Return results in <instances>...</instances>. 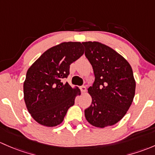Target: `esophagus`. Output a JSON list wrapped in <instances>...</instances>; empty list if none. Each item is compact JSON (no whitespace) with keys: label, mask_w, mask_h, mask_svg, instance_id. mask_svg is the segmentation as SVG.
Returning <instances> with one entry per match:
<instances>
[{"label":"esophagus","mask_w":155,"mask_h":155,"mask_svg":"<svg viewBox=\"0 0 155 155\" xmlns=\"http://www.w3.org/2000/svg\"><path fill=\"white\" fill-rule=\"evenodd\" d=\"M81 91L83 92V93H84V92H86V91H87V88H86V87H84V86H82V87H81Z\"/></svg>","instance_id":"34e87169"}]
</instances>
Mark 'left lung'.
Returning a JSON list of instances; mask_svg holds the SVG:
<instances>
[{
	"mask_svg": "<svg viewBox=\"0 0 155 155\" xmlns=\"http://www.w3.org/2000/svg\"><path fill=\"white\" fill-rule=\"evenodd\" d=\"M82 44L95 74L88 89L92 103L84 110L86 119L97 127L112 126L125 116L134 100L136 81L132 68L121 54L103 43Z\"/></svg>",
	"mask_w": 155,
	"mask_h": 155,
	"instance_id": "left-lung-1",
	"label": "left lung"
}]
</instances>
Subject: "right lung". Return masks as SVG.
Masks as SVG:
<instances>
[{
	"mask_svg": "<svg viewBox=\"0 0 155 155\" xmlns=\"http://www.w3.org/2000/svg\"><path fill=\"white\" fill-rule=\"evenodd\" d=\"M84 53L81 42H62L48 49L28 68L24 82V99L36 122L46 127L63 122L81 90L61 81L68 77L70 65Z\"/></svg>",
	"mask_w": 155,
	"mask_h": 155,
	"instance_id": "right-lung-1",
	"label": "right lung"
}]
</instances>
